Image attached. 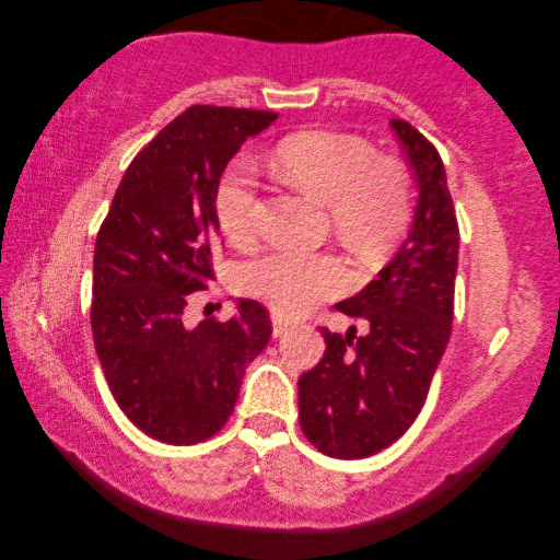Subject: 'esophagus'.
Here are the masks:
<instances>
[{
  "mask_svg": "<svg viewBox=\"0 0 560 560\" xmlns=\"http://www.w3.org/2000/svg\"><path fill=\"white\" fill-rule=\"evenodd\" d=\"M271 327H273V337H283L293 327H299V323H293V319L283 315H271Z\"/></svg>",
  "mask_w": 560,
  "mask_h": 560,
  "instance_id": "1",
  "label": "esophagus"
}]
</instances>
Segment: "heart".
Instances as JSON below:
<instances>
[{
	"label": "heart",
	"mask_w": 560,
	"mask_h": 560,
	"mask_svg": "<svg viewBox=\"0 0 560 560\" xmlns=\"http://www.w3.org/2000/svg\"><path fill=\"white\" fill-rule=\"evenodd\" d=\"M279 175L303 195L327 205L337 235L365 261H380L407 233L413 189L407 168L395 159H375L353 137L303 132L281 141L273 153ZM213 209L231 243L255 235L257 195L253 177L225 173ZM243 289L281 315H303L349 287V269L337 255L273 249L243 267Z\"/></svg>",
	"instance_id": "obj_1"
}]
</instances>
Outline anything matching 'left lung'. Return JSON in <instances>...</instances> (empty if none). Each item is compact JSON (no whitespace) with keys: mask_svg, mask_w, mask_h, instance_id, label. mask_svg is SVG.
<instances>
[{"mask_svg":"<svg viewBox=\"0 0 560 560\" xmlns=\"http://www.w3.org/2000/svg\"><path fill=\"white\" fill-rule=\"evenodd\" d=\"M392 129L419 187L409 235L375 281L337 303L343 315L368 319L371 331L341 337L323 329V361L299 380L305 438L339 459L371 457L407 433L423 409L455 311L459 229L445 165L409 122L392 120Z\"/></svg>","mask_w":560,"mask_h":560,"instance_id":"8db88e82","label":"left lung"}]
</instances>
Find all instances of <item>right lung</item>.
<instances>
[{
	"label": "right lung",
	"mask_w": 560,
	"mask_h": 560,
	"mask_svg": "<svg viewBox=\"0 0 560 560\" xmlns=\"http://www.w3.org/2000/svg\"><path fill=\"white\" fill-rule=\"evenodd\" d=\"M277 113L192 105L129 163L93 253L91 329L115 401L139 431L168 445L219 433L245 368L271 337L257 301L225 323L185 325L219 245L213 197L225 165Z\"/></svg>",
	"instance_id": "1"
}]
</instances>
